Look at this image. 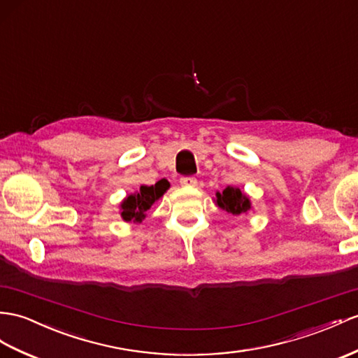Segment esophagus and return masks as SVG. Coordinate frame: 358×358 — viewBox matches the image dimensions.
Masks as SVG:
<instances>
[{
    "label": "esophagus",
    "instance_id": "esophagus-1",
    "mask_svg": "<svg viewBox=\"0 0 358 358\" xmlns=\"http://www.w3.org/2000/svg\"><path fill=\"white\" fill-rule=\"evenodd\" d=\"M180 185L182 187H196L197 185V180L193 176H185V178H180Z\"/></svg>",
    "mask_w": 358,
    "mask_h": 358
}]
</instances>
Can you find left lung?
Here are the masks:
<instances>
[{"instance_id":"8db88e82","label":"left lung","mask_w":358,"mask_h":358,"mask_svg":"<svg viewBox=\"0 0 358 358\" xmlns=\"http://www.w3.org/2000/svg\"><path fill=\"white\" fill-rule=\"evenodd\" d=\"M215 203L219 208L224 209L226 213L232 215H240V214H248L252 209V203L249 197L243 193V191L237 187H226L222 193L217 191L215 193Z\"/></svg>"}]
</instances>
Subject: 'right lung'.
I'll return each mask as SVG.
<instances>
[{
	"mask_svg": "<svg viewBox=\"0 0 358 358\" xmlns=\"http://www.w3.org/2000/svg\"><path fill=\"white\" fill-rule=\"evenodd\" d=\"M170 188L169 180H159L155 185H141L136 193L129 194L121 202V217L124 222L141 223L145 219V213L155 205L156 200H159L165 191Z\"/></svg>",
	"mask_w": 358,
	"mask_h": 358,
	"instance_id": "obj_1",
	"label": "right lung"
}]
</instances>
